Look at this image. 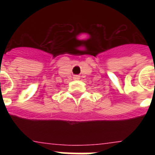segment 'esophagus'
Segmentation results:
<instances>
[{
  "mask_svg": "<svg viewBox=\"0 0 155 155\" xmlns=\"http://www.w3.org/2000/svg\"><path fill=\"white\" fill-rule=\"evenodd\" d=\"M80 75H74V80H79V79H80Z\"/></svg>",
  "mask_w": 155,
  "mask_h": 155,
  "instance_id": "obj_1",
  "label": "esophagus"
}]
</instances>
